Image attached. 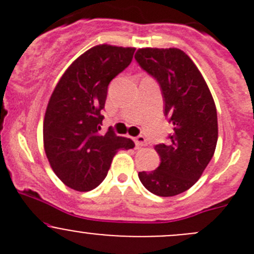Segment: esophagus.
Instances as JSON below:
<instances>
[{
    "label": "esophagus",
    "instance_id": "1",
    "mask_svg": "<svg viewBox=\"0 0 254 254\" xmlns=\"http://www.w3.org/2000/svg\"><path fill=\"white\" fill-rule=\"evenodd\" d=\"M134 142L135 145H136V147H142V146L147 145V140H146V137L142 136V135L134 137Z\"/></svg>",
    "mask_w": 254,
    "mask_h": 254
}]
</instances>
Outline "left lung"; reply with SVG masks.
Returning <instances> with one entry per match:
<instances>
[{"instance_id":"1","label":"left lung","mask_w":254,"mask_h":254,"mask_svg":"<svg viewBox=\"0 0 254 254\" xmlns=\"http://www.w3.org/2000/svg\"><path fill=\"white\" fill-rule=\"evenodd\" d=\"M135 60L160 84L163 113L173 124L168 142L155 146L160 166L139 172L140 182L156 195H177L195 184L214 156L216 107L200 71L179 49H139Z\"/></svg>"}]
</instances>
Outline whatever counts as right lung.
Segmentation results:
<instances>
[{"instance_id":"1","label":"right lung","mask_w":254,"mask_h":254,"mask_svg":"<svg viewBox=\"0 0 254 254\" xmlns=\"http://www.w3.org/2000/svg\"><path fill=\"white\" fill-rule=\"evenodd\" d=\"M134 48L97 45L76 59L56 84L45 112L43 136L51 168L78 191L97 188L118 150L135 143L112 127L102 134L108 86L130 65Z\"/></svg>"}]
</instances>
